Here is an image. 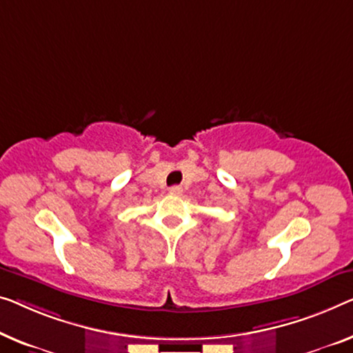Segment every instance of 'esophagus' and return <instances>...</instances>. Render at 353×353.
<instances>
[{
    "mask_svg": "<svg viewBox=\"0 0 353 353\" xmlns=\"http://www.w3.org/2000/svg\"><path fill=\"white\" fill-rule=\"evenodd\" d=\"M170 193H171V194H176V196H179V194L183 193V190H182L181 185H174V187L170 188Z\"/></svg>",
    "mask_w": 353,
    "mask_h": 353,
    "instance_id": "1",
    "label": "esophagus"
}]
</instances>
